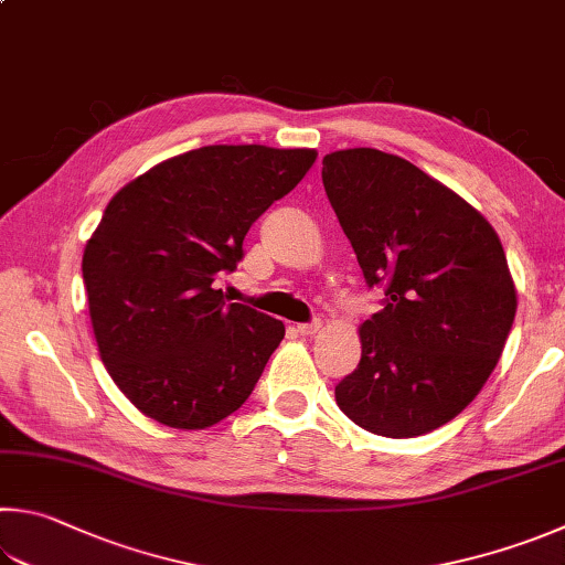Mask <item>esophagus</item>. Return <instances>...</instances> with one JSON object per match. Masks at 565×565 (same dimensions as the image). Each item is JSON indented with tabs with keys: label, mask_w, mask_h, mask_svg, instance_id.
<instances>
[{
	"label": "esophagus",
	"mask_w": 565,
	"mask_h": 565,
	"mask_svg": "<svg viewBox=\"0 0 565 565\" xmlns=\"http://www.w3.org/2000/svg\"><path fill=\"white\" fill-rule=\"evenodd\" d=\"M323 328V323L321 321H313V323H299L296 326V333H301V335H316L318 331H321Z\"/></svg>",
	"instance_id": "34e87169"
}]
</instances>
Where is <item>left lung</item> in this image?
Segmentation results:
<instances>
[{
  "mask_svg": "<svg viewBox=\"0 0 565 565\" xmlns=\"http://www.w3.org/2000/svg\"><path fill=\"white\" fill-rule=\"evenodd\" d=\"M323 188L385 309L358 328L361 363L335 403L373 435H427L489 381L516 316L504 247L484 214L405 158H323Z\"/></svg>",
  "mask_w": 565,
  "mask_h": 565,
  "instance_id": "obj_1",
  "label": "left lung"
}]
</instances>
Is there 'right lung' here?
I'll use <instances>...</instances> for the list:
<instances>
[{
  "instance_id": "right-lung-1",
  "label": "right lung",
  "mask_w": 565,
  "mask_h": 565,
  "mask_svg": "<svg viewBox=\"0 0 565 565\" xmlns=\"http://www.w3.org/2000/svg\"><path fill=\"white\" fill-rule=\"evenodd\" d=\"M316 158L311 148L204 146L113 194L84 249L88 313L108 375L146 417L204 429L247 403L284 323L224 303L214 281Z\"/></svg>"
}]
</instances>
